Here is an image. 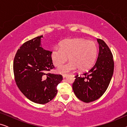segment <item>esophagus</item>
I'll use <instances>...</instances> for the list:
<instances>
[{"label":"esophagus","instance_id":"34e87169","mask_svg":"<svg viewBox=\"0 0 127 127\" xmlns=\"http://www.w3.org/2000/svg\"><path fill=\"white\" fill-rule=\"evenodd\" d=\"M67 75H68L67 74H62V76H63L64 78H65V77H67Z\"/></svg>","mask_w":127,"mask_h":127}]
</instances>
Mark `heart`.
<instances>
[{"mask_svg":"<svg viewBox=\"0 0 127 127\" xmlns=\"http://www.w3.org/2000/svg\"><path fill=\"white\" fill-rule=\"evenodd\" d=\"M98 47L93 41L83 39H72L64 40L60 47H55L51 52V59L56 66L61 65L68 59V63L58 68V72L66 73L79 68L86 70L90 68L96 60Z\"/></svg>","mask_w":127,"mask_h":127,"instance_id":"b5f03b06","label":"heart"}]
</instances>
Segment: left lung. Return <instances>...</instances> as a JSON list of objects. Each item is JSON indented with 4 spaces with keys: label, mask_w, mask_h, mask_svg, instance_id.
Masks as SVG:
<instances>
[{
    "label": "left lung",
    "mask_w": 127,
    "mask_h": 127,
    "mask_svg": "<svg viewBox=\"0 0 127 127\" xmlns=\"http://www.w3.org/2000/svg\"><path fill=\"white\" fill-rule=\"evenodd\" d=\"M99 54L95 65L79 76H75L72 87L74 94L81 101L89 103L98 99L105 93L114 71L113 55L105 41L97 39Z\"/></svg>",
    "instance_id": "left-lung-1"
}]
</instances>
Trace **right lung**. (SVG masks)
Here are the masks:
<instances>
[{
    "instance_id": "add662e5",
    "label": "right lung",
    "mask_w": 127,
    "mask_h": 127,
    "mask_svg": "<svg viewBox=\"0 0 127 127\" xmlns=\"http://www.w3.org/2000/svg\"><path fill=\"white\" fill-rule=\"evenodd\" d=\"M43 35L24 43L13 62L15 80L21 93L31 101L45 104L55 96L61 74L46 73L53 69L51 51L41 47Z\"/></svg>"
}]
</instances>
